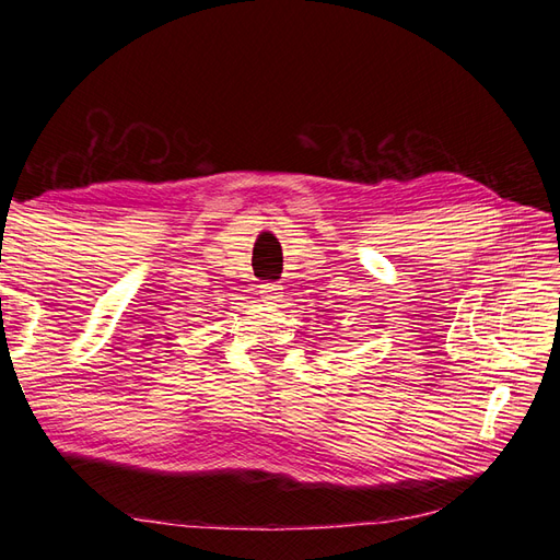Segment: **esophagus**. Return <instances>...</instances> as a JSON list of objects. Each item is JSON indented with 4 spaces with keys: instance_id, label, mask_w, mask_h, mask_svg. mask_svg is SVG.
<instances>
[{
    "instance_id": "1",
    "label": "esophagus",
    "mask_w": 560,
    "mask_h": 560,
    "mask_svg": "<svg viewBox=\"0 0 560 560\" xmlns=\"http://www.w3.org/2000/svg\"><path fill=\"white\" fill-rule=\"evenodd\" d=\"M280 290H282V287H280L278 282H264L259 294H261V299H264L266 303H273V301L280 299V294H282Z\"/></svg>"
}]
</instances>
